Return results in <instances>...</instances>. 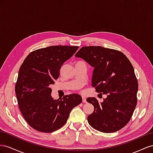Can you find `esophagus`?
I'll return each instance as SVG.
<instances>
[{
	"mask_svg": "<svg viewBox=\"0 0 153 153\" xmlns=\"http://www.w3.org/2000/svg\"><path fill=\"white\" fill-rule=\"evenodd\" d=\"M82 100L83 102H86V98L85 97V96H82Z\"/></svg>",
	"mask_w": 153,
	"mask_h": 153,
	"instance_id": "34e87169",
	"label": "esophagus"
}]
</instances>
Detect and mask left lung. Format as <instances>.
I'll use <instances>...</instances> for the list:
<instances>
[{
    "label": "left lung",
    "instance_id": "obj_1",
    "mask_svg": "<svg viewBox=\"0 0 153 153\" xmlns=\"http://www.w3.org/2000/svg\"><path fill=\"white\" fill-rule=\"evenodd\" d=\"M75 56L94 68L91 86L97 92L107 95L102 102L95 97L87 98L94 107L87 117L89 124L104 133L124 128L137 102L138 81L132 64L123 52L101 46L82 47Z\"/></svg>",
    "mask_w": 153,
    "mask_h": 153
}]
</instances>
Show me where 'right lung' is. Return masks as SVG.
<instances>
[{
  "mask_svg": "<svg viewBox=\"0 0 153 153\" xmlns=\"http://www.w3.org/2000/svg\"><path fill=\"white\" fill-rule=\"evenodd\" d=\"M77 46H50L33 51L19 69L15 93L19 109L29 125L38 131L51 133L67 123L72 109L82 102L79 94L52 97L51 85L63 64L78 49Z\"/></svg>",
  "mask_w": 153,
  "mask_h": 153,
  "instance_id": "obj_1",
  "label": "right lung"
}]
</instances>
